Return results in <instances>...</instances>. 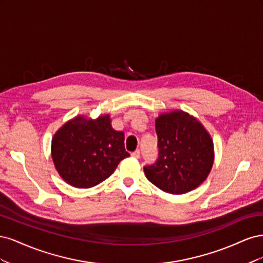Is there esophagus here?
<instances>
[{
  "label": "esophagus",
  "instance_id": "34e87169",
  "mask_svg": "<svg viewBox=\"0 0 263 263\" xmlns=\"http://www.w3.org/2000/svg\"><path fill=\"white\" fill-rule=\"evenodd\" d=\"M132 157L135 158V159H139L140 158V150L139 149L135 150L134 153H132Z\"/></svg>",
  "mask_w": 263,
  "mask_h": 263
}]
</instances>
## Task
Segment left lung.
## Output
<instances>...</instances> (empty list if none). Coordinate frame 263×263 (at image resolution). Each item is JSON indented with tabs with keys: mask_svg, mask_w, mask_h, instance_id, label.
I'll return each mask as SVG.
<instances>
[{
	"mask_svg": "<svg viewBox=\"0 0 263 263\" xmlns=\"http://www.w3.org/2000/svg\"><path fill=\"white\" fill-rule=\"evenodd\" d=\"M158 159L145 165L147 179L171 194H184L208 178L214 161L212 138L196 118L182 110L156 119Z\"/></svg>",
	"mask_w": 263,
	"mask_h": 263,
	"instance_id": "left-lung-1",
	"label": "left lung"
}]
</instances>
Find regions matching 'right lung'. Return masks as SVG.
Wrapping results in <instances>:
<instances>
[{"instance_id": "add662e5", "label": "right lung", "mask_w": 263, "mask_h": 263, "mask_svg": "<svg viewBox=\"0 0 263 263\" xmlns=\"http://www.w3.org/2000/svg\"><path fill=\"white\" fill-rule=\"evenodd\" d=\"M124 133L114 130L108 115L97 119L78 116L54 134L51 156L55 169L70 185L89 189L112 174L123 159Z\"/></svg>"}]
</instances>
